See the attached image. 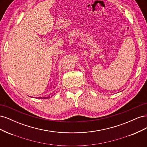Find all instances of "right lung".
<instances>
[{"mask_svg":"<svg viewBox=\"0 0 147 147\" xmlns=\"http://www.w3.org/2000/svg\"><path fill=\"white\" fill-rule=\"evenodd\" d=\"M52 96H53V95H52ZM49 97H50V96H48V97H38V99H48L49 98ZM36 98H37V97H36Z\"/></svg>","mask_w":147,"mask_h":147,"instance_id":"add662e5","label":"right lung"}]
</instances>
